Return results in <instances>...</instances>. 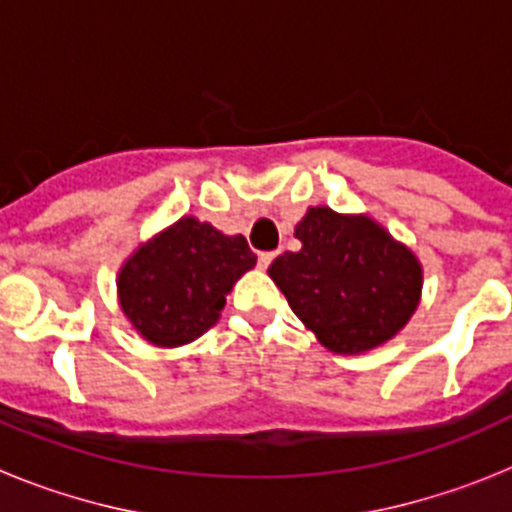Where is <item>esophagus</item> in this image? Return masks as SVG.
<instances>
[{
    "mask_svg": "<svg viewBox=\"0 0 512 512\" xmlns=\"http://www.w3.org/2000/svg\"><path fill=\"white\" fill-rule=\"evenodd\" d=\"M271 261H274V251L259 253V266H261V269H269Z\"/></svg>",
    "mask_w": 512,
    "mask_h": 512,
    "instance_id": "obj_1",
    "label": "esophagus"
}]
</instances>
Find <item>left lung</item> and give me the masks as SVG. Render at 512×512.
<instances>
[{"instance_id":"1","label":"left lung","mask_w":512,"mask_h":512,"mask_svg":"<svg viewBox=\"0 0 512 512\" xmlns=\"http://www.w3.org/2000/svg\"><path fill=\"white\" fill-rule=\"evenodd\" d=\"M300 251L269 266L297 318L336 354L390 341L418 307L420 264L369 217L310 207L295 228Z\"/></svg>"}]
</instances>
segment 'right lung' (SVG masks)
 I'll list each match as a JSON object with an SVG mask.
<instances>
[{"mask_svg":"<svg viewBox=\"0 0 512 512\" xmlns=\"http://www.w3.org/2000/svg\"><path fill=\"white\" fill-rule=\"evenodd\" d=\"M253 264L256 253L243 235L182 217L122 266V310L146 341L182 346L215 325L225 295Z\"/></svg>","mask_w":512,"mask_h":512,"instance_id":"obj_1","label":"right lung"}]
</instances>
